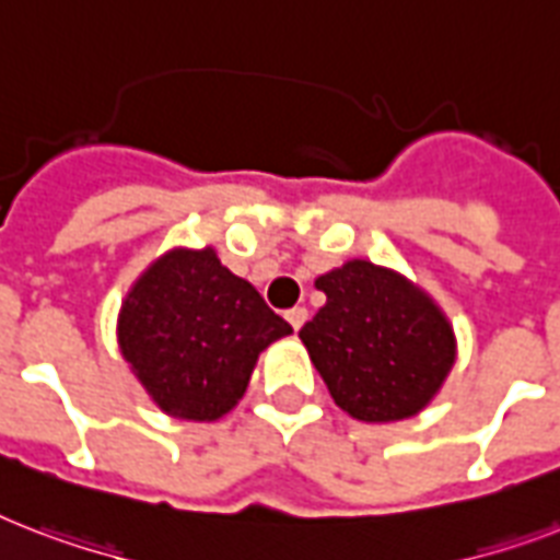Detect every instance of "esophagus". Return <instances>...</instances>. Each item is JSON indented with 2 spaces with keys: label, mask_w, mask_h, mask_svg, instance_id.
I'll return each instance as SVG.
<instances>
[{
  "label": "esophagus",
  "mask_w": 560,
  "mask_h": 560,
  "mask_svg": "<svg viewBox=\"0 0 560 560\" xmlns=\"http://www.w3.org/2000/svg\"><path fill=\"white\" fill-rule=\"evenodd\" d=\"M288 323L293 325V331H299V328L307 323V307H290Z\"/></svg>",
  "instance_id": "1"
}]
</instances>
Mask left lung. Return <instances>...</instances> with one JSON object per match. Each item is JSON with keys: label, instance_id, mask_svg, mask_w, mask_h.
<instances>
[{"label": "left lung", "instance_id": "obj_1", "mask_svg": "<svg viewBox=\"0 0 560 560\" xmlns=\"http://www.w3.org/2000/svg\"><path fill=\"white\" fill-rule=\"evenodd\" d=\"M316 288L328 302L299 337L334 404L360 421H400L427 407L456 360L433 299L369 261L342 264Z\"/></svg>", "mask_w": 560, "mask_h": 560}]
</instances>
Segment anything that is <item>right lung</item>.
<instances>
[{
	"label": "right lung",
	"mask_w": 560,
	"mask_h": 560,
	"mask_svg": "<svg viewBox=\"0 0 560 560\" xmlns=\"http://www.w3.org/2000/svg\"><path fill=\"white\" fill-rule=\"evenodd\" d=\"M290 331L214 249H174L130 290L118 346L162 412L214 421L241 400L258 354Z\"/></svg>",
	"instance_id": "add662e5"
}]
</instances>
